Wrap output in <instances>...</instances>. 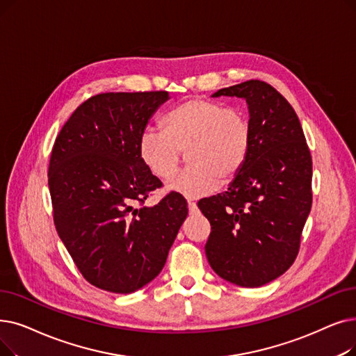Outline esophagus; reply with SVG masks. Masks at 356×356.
<instances>
[{"label":"esophagus","instance_id":"1","mask_svg":"<svg viewBox=\"0 0 356 356\" xmlns=\"http://www.w3.org/2000/svg\"><path fill=\"white\" fill-rule=\"evenodd\" d=\"M188 208H189L191 213H196L197 212V207H196V204L193 202V200H188Z\"/></svg>","mask_w":356,"mask_h":356}]
</instances>
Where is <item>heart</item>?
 Here are the masks:
<instances>
[{
    "label": "heart",
    "mask_w": 356,
    "mask_h": 356,
    "mask_svg": "<svg viewBox=\"0 0 356 356\" xmlns=\"http://www.w3.org/2000/svg\"><path fill=\"white\" fill-rule=\"evenodd\" d=\"M161 129L147 128L138 140V154L157 179L172 177L181 151L191 164L167 183V189L184 197H202L233 180L249 160L253 128L240 107L193 97L173 107L161 120Z\"/></svg>",
    "instance_id": "1"
}]
</instances>
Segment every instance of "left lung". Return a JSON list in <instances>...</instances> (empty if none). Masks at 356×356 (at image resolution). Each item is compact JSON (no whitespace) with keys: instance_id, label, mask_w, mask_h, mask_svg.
<instances>
[{"instance_id":"1","label":"left lung","mask_w":356,"mask_h":356,"mask_svg":"<svg viewBox=\"0 0 356 356\" xmlns=\"http://www.w3.org/2000/svg\"><path fill=\"white\" fill-rule=\"evenodd\" d=\"M221 96L245 100L253 145L227 192L197 202L211 224L205 253L222 280L257 288L298 254L313 200L312 154L296 111L268 83L250 80L212 95Z\"/></svg>"}]
</instances>
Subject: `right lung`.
Returning a JSON list of instances; mask_svg holds the SVG:
<instances>
[{"label": "right lung", "instance_id": "1", "mask_svg": "<svg viewBox=\"0 0 356 356\" xmlns=\"http://www.w3.org/2000/svg\"><path fill=\"white\" fill-rule=\"evenodd\" d=\"M168 99L167 91L92 96L54 144L48 183L58 236L100 289L131 293L149 284L188 216L186 199L175 192L144 205L161 181L143 164L138 140Z\"/></svg>", "mask_w": 356, "mask_h": 356}]
</instances>
